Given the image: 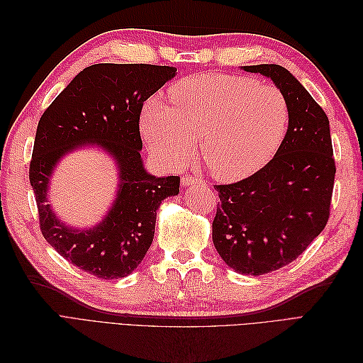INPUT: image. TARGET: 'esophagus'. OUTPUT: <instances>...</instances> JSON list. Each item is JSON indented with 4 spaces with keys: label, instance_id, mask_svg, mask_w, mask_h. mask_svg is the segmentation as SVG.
I'll use <instances>...</instances> for the list:
<instances>
[{
    "label": "esophagus",
    "instance_id": "34e87169",
    "mask_svg": "<svg viewBox=\"0 0 363 363\" xmlns=\"http://www.w3.org/2000/svg\"><path fill=\"white\" fill-rule=\"evenodd\" d=\"M182 183L184 186H194V184H203L204 180L200 177V175H183Z\"/></svg>",
    "mask_w": 363,
    "mask_h": 363
}]
</instances>
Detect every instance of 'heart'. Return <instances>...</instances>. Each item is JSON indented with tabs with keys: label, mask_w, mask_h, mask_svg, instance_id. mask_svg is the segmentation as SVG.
Masks as SVG:
<instances>
[{
	"label": "heart",
	"mask_w": 363,
	"mask_h": 363,
	"mask_svg": "<svg viewBox=\"0 0 363 363\" xmlns=\"http://www.w3.org/2000/svg\"><path fill=\"white\" fill-rule=\"evenodd\" d=\"M174 107L151 98L140 113L150 151L167 167H179L192 151L215 179L235 182L272 159L289 127V104L279 87L244 75L200 74L171 89Z\"/></svg>",
	"instance_id": "b5f03b06"
}]
</instances>
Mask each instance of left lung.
Listing matches in <instances>:
<instances>
[{
  "label": "left lung",
  "instance_id": "left-lung-1",
  "mask_svg": "<svg viewBox=\"0 0 363 363\" xmlns=\"http://www.w3.org/2000/svg\"><path fill=\"white\" fill-rule=\"evenodd\" d=\"M244 71L268 77L286 96L289 127L262 169L236 183L215 184L221 206L212 238L230 268L262 276L295 260L323 232L336 167L328 118L303 84L280 65Z\"/></svg>",
  "mask_w": 363,
  "mask_h": 363
}]
</instances>
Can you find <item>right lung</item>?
Instances as JSON below:
<instances>
[{"mask_svg": "<svg viewBox=\"0 0 363 363\" xmlns=\"http://www.w3.org/2000/svg\"><path fill=\"white\" fill-rule=\"evenodd\" d=\"M175 68L145 63H96L84 68L39 119L30 162L43 238L62 257L98 279L133 272L155 238L156 211L177 195L180 177H155L140 159L142 106L175 77ZM98 145L117 162V200L104 221L87 230L65 226L48 204L52 169L67 152Z\"/></svg>", "mask_w": 363, "mask_h": 363, "instance_id": "right-lung-1", "label": "right lung"}]
</instances>
